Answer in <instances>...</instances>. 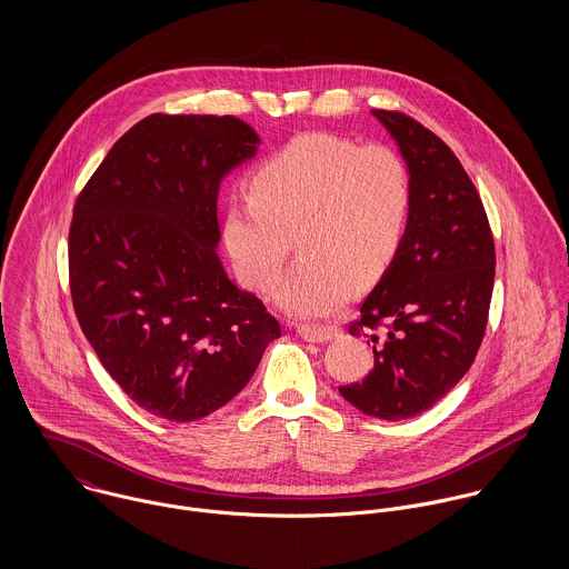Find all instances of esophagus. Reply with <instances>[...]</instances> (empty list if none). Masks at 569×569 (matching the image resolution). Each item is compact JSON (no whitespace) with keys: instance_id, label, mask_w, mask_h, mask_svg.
Returning a JSON list of instances; mask_svg holds the SVG:
<instances>
[{"instance_id":"34e87169","label":"esophagus","mask_w":569,"mask_h":569,"mask_svg":"<svg viewBox=\"0 0 569 569\" xmlns=\"http://www.w3.org/2000/svg\"><path fill=\"white\" fill-rule=\"evenodd\" d=\"M298 335L305 339V341H313V343H325V341H330V339H335V337H339L341 335V328H337V326H300V330H298Z\"/></svg>"}]
</instances>
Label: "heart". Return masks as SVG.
<instances>
[{"instance_id": "obj_1", "label": "heart", "mask_w": 569, "mask_h": 569, "mask_svg": "<svg viewBox=\"0 0 569 569\" xmlns=\"http://www.w3.org/2000/svg\"><path fill=\"white\" fill-rule=\"evenodd\" d=\"M249 190L226 210V251L244 284L267 293L296 237L302 258L273 298L296 318L339 311L355 282L368 287L392 267L406 239L411 177L388 147L302 133L256 168Z\"/></svg>"}]
</instances>
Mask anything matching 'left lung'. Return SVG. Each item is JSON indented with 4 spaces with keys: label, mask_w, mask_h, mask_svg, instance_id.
<instances>
[{
    "label": "left lung",
    "mask_w": 569,
    "mask_h": 569,
    "mask_svg": "<svg viewBox=\"0 0 569 569\" xmlns=\"http://www.w3.org/2000/svg\"><path fill=\"white\" fill-rule=\"evenodd\" d=\"M407 163L406 239L348 332L370 335L375 368L341 397L381 420L438 403L471 368L487 330L495 244L478 190L453 151L399 111L375 109Z\"/></svg>",
    "instance_id": "8db88e82"
}]
</instances>
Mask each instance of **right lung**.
I'll use <instances>...</instances> for the list:
<instances>
[{"mask_svg": "<svg viewBox=\"0 0 569 569\" xmlns=\"http://www.w3.org/2000/svg\"><path fill=\"white\" fill-rule=\"evenodd\" d=\"M260 136L232 116L153 113L77 201L70 287L82 332L127 397L174 422L230 403L280 325L219 258L223 179Z\"/></svg>", "mask_w": 569, "mask_h": 569, "instance_id": "right-lung-1", "label": "right lung"}]
</instances>
